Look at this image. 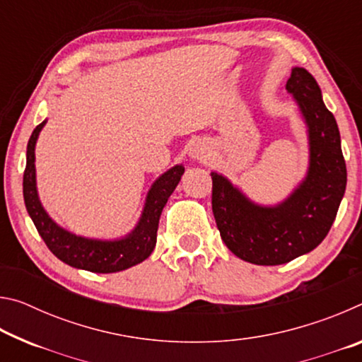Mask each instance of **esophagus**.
<instances>
[{
    "label": "esophagus",
    "mask_w": 362,
    "mask_h": 362,
    "mask_svg": "<svg viewBox=\"0 0 362 362\" xmlns=\"http://www.w3.org/2000/svg\"><path fill=\"white\" fill-rule=\"evenodd\" d=\"M189 156L194 158V159H199V161H204L211 156V151H209V146L206 144H201V142H196L192 145V148H189Z\"/></svg>",
    "instance_id": "1"
}]
</instances>
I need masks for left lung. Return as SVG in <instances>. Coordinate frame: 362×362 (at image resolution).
Returning <instances> with one entry per match:
<instances>
[{"label": "left lung", "instance_id": "8db88e82", "mask_svg": "<svg viewBox=\"0 0 362 362\" xmlns=\"http://www.w3.org/2000/svg\"><path fill=\"white\" fill-rule=\"evenodd\" d=\"M286 89L298 103L310 139V169L284 203L263 207L249 201L223 175H212V212L233 254L255 265H281L320 246L332 226L346 188V164L334 115L316 79L292 69Z\"/></svg>", "mask_w": 362, "mask_h": 362}]
</instances>
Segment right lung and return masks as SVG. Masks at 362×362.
<instances>
[{
    "label": "right lung",
    "instance_id": "add662e5",
    "mask_svg": "<svg viewBox=\"0 0 362 362\" xmlns=\"http://www.w3.org/2000/svg\"><path fill=\"white\" fill-rule=\"evenodd\" d=\"M46 121L35 127L27 145V166L23 173V199L28 216L38 230L49 250L65 262L66 265L88 269L93 273H115L131 268L150 257L156 244V231L163 207L169 196L179 185L180 177L185 173L183 166H174L153 183L142 217L129 236L116 241H100L81 238L66 231L47 216L36 193L35 177V145Z\"/></svg>",
    "mask_w": 362,
    "mask_h": 362
}]
</instances>
